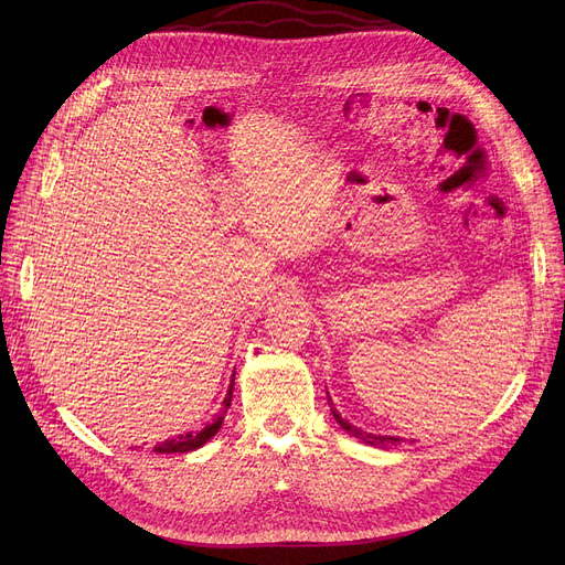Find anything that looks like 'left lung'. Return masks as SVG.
<instances>
[{
	"instance_id": "left-lung-1",
	"label": "left lung",
	"mask_w": 565,
	"mask_h": 565,
	"mask_svg": "<svg viewBox=\"0 0 565 565\" xmlns=\"http://www.w3.org/2000/svg\"><path fill=\"white\" fill-rule=\"evenodd\" d=\"M328 403H330V407H332V414H334L337 424H339L343 430H348L352 437H358V439H362L364 444H369V447H377V449H390V447H396V444H401V441H403L401 437H394V435H373V433H364V430H360L358 426L348 424V422L341 417V414L334 409V403H332L330 394H328Z\"/></svg>"
}]
</instances>
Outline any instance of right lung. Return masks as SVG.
Wrapping results in <instances>:
<instances>
[{"label":"right lung","instance_id":"obj_1","mask_svg":"<svg viewBox=\"0 0 565 565\" xmlns=\"http://www.w3.org/2000/svg\"><path fill=\"white\" fill-rule=\"evenodd\" d=\"M235 375V373H233ZM235 380V377H233ZM233 380H231V384H228V394H226V398H224V407H222V412H226L228 409V405H231V398H233ZM222 422H224V414H220V417L211 424V426H205L203 430H199V433H185V435H178L175 439H164L162 444H158L156 447V451L158 454H188V451H194V449H199V447H203V444L211 439L213 435H217V430L222 428Z\"/></svg>","mask_w":565,"mask_h":565}]
</instances>
